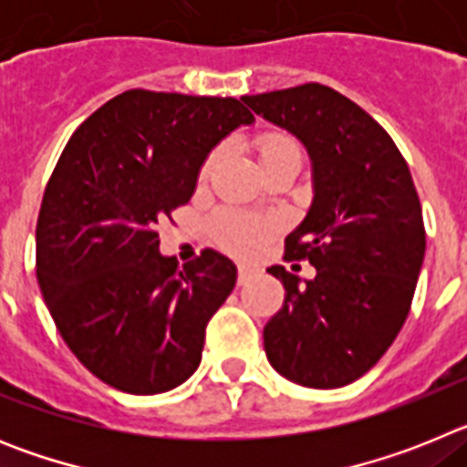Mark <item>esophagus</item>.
I'll return each mask as SVG.
<instances>
[{"instance_id": "esophagus-1", "label": "esophagus", "mask_w": 467, "mask_h": 467, "mask_svg": "<svg viewBox=\"0 0 467 467\" xmlns=\"http://www.w3.org/2000/svg\"><path fill=\"white\" fill-rule=\"evenodd\" d=\"M254 278V269L253 266H247V264H241L238 266V285H245L247 280Z\"/></svg>"}]
</instances>
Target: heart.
<instances>
[{"label": "heart", "instance_id": "obj_1", "mask_svg": "<svg viewBox=\"0 0 467 467\" xmlns=\"http://www.w3.org/2000/svg\"><path fill=\"white\" fill-rule=\"evenodd\" d=\"M259 161H266L271 156L285 154V151H299L295 140L285 133H266L259 138ZM220 151H213L208 156L203 166V175H208L213 171L214 161H217ZM271 231V224L262 220H250V217H241V214L224 213L214 220V236L220 241L222 247L231 250L236 254H250L259 243L266 238V234Z\"/></svg>", "mask_w": 467, "mask_h": 467}]
</instances>
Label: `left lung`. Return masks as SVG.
<instances>
[{
  "mask_svg": "<svg viewBox=\"0 0 467 467\" xmlns=\"http://www.w3.org/2000/svg\"><path fill=\"white\" fill-rule=\"evenodd\" d=\"M295 135L311 159L313 201L285 238L316 278L271 266L283 308L264 327L271 367L306 388H341L381 360L402 329L426 254L411 172L390 135L323 84L241 98Z\"/></svg>",
  "mask_w": 467,
  "mask_h": 467,
  "instance_id": "8db88e82",
  "label": "left lung"
}]
</instances>
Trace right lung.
<instances>
[{"instance_id": "right-lung-1", "label": "right lung", "mask_w": 467, "mask_h": 467, "mask_svg": "<svg viewBox=\"0 0 467 467\" xmlns=\"http://www.w3.org/2000/svg\"><path fill=\"white\" fill-rule=\"evenodd\" d=\"M254 117L236 98L126 90L69 138L36 220V280L90 374L133 395L187 381L236 285L217 250L177 266L159 224L189 203L210 151Z\"/></svg>"}]
</instances>
